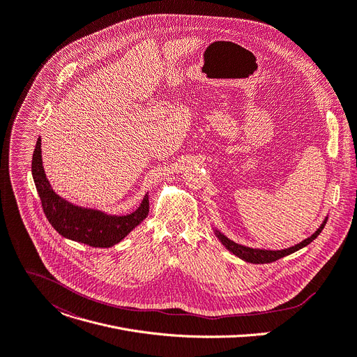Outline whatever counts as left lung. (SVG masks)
I'll list each match as a JSON object with an SVG mask.
<instances>
[{"instance_id":"left-lung-1","label":"left lung","mask_w":357,"mask_h":357,"mask_svg":"<svg viewBox=\"0 0 357 357\" xmlns=\"http://www.w3.org/2000/svg\"><path fill=\"white\" fill-rule=\"evenodd\" d=\"M326 222H328V216L323 219V222L320 223L319 228L313 232V235H310L309 238L296 243L295 246H290V248H286V249H278V250H275V249H262V248H249V246L236 243L232 239H229L228 236H225L219 229L215 228V226H213V232H215L216 238L220 241V243L229 252H232L235 256L242 259V261L249 262V264H271V262L278 261V259H280L283 256H287L290 253H294V252L307 246L310 242H313L320 235L323 228H325Z\"/></svg>"}]
</instances>
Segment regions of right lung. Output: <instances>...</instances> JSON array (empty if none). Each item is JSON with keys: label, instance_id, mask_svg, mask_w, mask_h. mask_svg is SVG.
Returning <instances> with one entry per match:
<instances>
[{"label": "right lung", "instance_id": "1", "mask_svg": "<svg viewBox=\"0 0 357 357\" xmlns=\"http://www.w3.org/2000/svg\"><path fill=\"white\" fill-rule=\"evenodd\" d=\"M41 153V138H38L34 155H32V178H34L44 213L61 236L93 248H111L119 243L148 216V193L139 206L128 215H111L104 211L78 206L61 198L47 179Z\"/></svg>", "mask_w": 357, "mask_h": 357}]
</instances>
